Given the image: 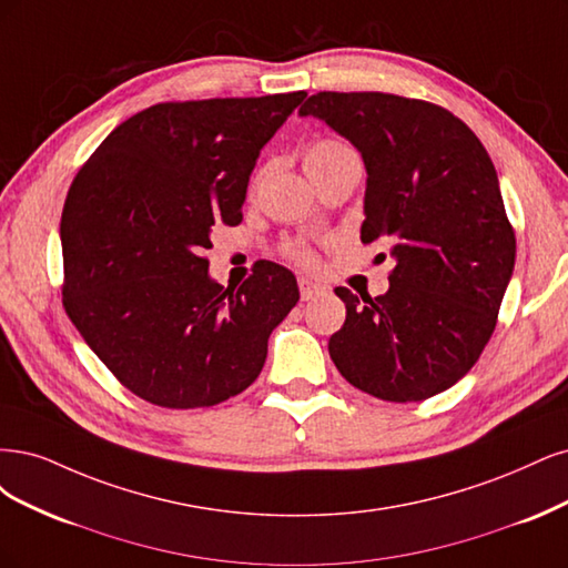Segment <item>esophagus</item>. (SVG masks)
<instances>
[{
	"instance_id": "1",
	"label": "esophagus",
	"mask_w": 568,
	"mask_h": 568,
	"mask_svg": "<svg viewBox=\"0 0 568 568\" xmlns=\"http://www.w3.org/2000/svg\"><path fill=\"white\" fill-rule=\"evenodd\" d=\"M323 292H325V287H323L321 283L311 281V278H300V295H302V300H304V302H308V300H314V297L323 295Z\"/></svg>"
}]
</instances>
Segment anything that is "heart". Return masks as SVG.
Returning <instances> with one entry per match:
<instances>
[{
	"instance_id": "heart-1",
	"label": "heart",
	"mask_w": 568,
	"mask_h": 568,
	"mask_svg": "<svg viewBox=\"0 0 568 568\" xmlns=\"http://www.w3.org/2000/svg\"><path fill=\"white\" fill-rule=\"evenodd\" d=\"M352 153L354 151L349 149V145L337 141V139H316V141H311L306 149H304V170H306V174H311V172L323 170V168H327V164H333L339 158L352 155ZM254 184H257V181H254ZM285 252L290 254L292 260L304 264V266L314 264V254H311V250L306 245H302V243H287Z\"/></svg>"
}]
</instances>
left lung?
I'll return each mask as SVG.
<instances>
[{
    "mask_svg": "<svg viewBox=\"0 0 568 568\" xmlns=\"http://www.w3.org/2000/svg\"><path fill=\"white\" fill-rule=\"evenodd\" d=\"M300 115L361 151V243L392 247L396 262L379 297L335 287L346 321L327 342L333 363L356 389L394 404L446 392L496 331L517 254L484 143L446 108L384 91H318Z\"/></svg>",
    "mask_w": 568,
    "mask_h": 568,
    "instance_id": "left-lung-1",
    "label": "left lung"
}]
</instances>
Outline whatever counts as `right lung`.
I'll return each instance as SVG.
<instances>
[{
  "label": "right lung",
  "mask_w": 568,
  "mask_h": 568,
  "mask_svg": "<svg viewBox=\"0 0 568 568\" xmlns=\"http://www.w3.org/2000/svg\"><path fill=\"white\" fill-rule=\"evenodd\" d=\"M306 91L168 101L118 124L72 179L61 214L63 306L122 387L162 408H207L260 377L300 302L287 268L241 287L207 276L216 226L243 222L264 143Z\"/></svg>",
  "instance_id": "add662e5"
}]
</instances>
